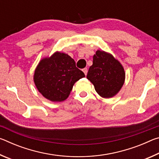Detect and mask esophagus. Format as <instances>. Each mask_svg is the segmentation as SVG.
<instances>
[{"instance_id":"1","label":"esophagus","mask_w":159,"mask_h":159,"mask_svg":"<svg viewBox=\"0 0 159 159\" xmlns=\"http://www.w3.org/2000/svg\"><path fill=\"white\" fill-rule=\"evenodd\" d=\"M83 73H84L85 75L86 76V75H87V73H88V69L87 68L83 69Z\"/></svg>"}]
</instances>
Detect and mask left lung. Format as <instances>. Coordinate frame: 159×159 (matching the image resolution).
Listing matches in <instances>:
<instances>
[{"mask_svg":"<svg viewBox=\"0 0 159 159\" xmlns=\"http://www.w3.org/2000/svg\"><path fill=\"white\" fill-rule=\"evenodd\" d=\"M125 71L111 54L98 50L93 56L87 79L102 98H110L119 92L125 81Z\"/></svg>","mask_w":159,"mask_h":159,"instance_id":"8db88e82","label":"left lung"}]
</instances>
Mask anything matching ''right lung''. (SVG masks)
Here are the masks:
<instances>
[{
	"mask_svg": "<svg viewBox=\"0 0 159 159\" xmlns=\"http://www.w3.org/2000/svg\"><path fill=\"white\" fill-rule=\"evenodd\" d=\"M85 77L76 62L65 53L56 52L40 61L34 80L38 90L52 102H62L68 98L74 83Z\"/></svg>",
	"mask_w": 159,
	"mask_h": 159,
	"instance_id": "obj_1",
	"label": "right lung"
}]
</instances>
